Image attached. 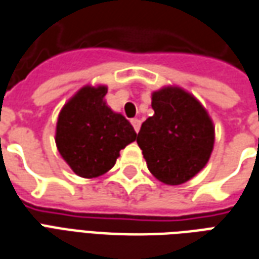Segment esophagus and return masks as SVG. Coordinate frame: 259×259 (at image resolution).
I'll use <instances>...</instances> for the list:
<instances>
[{
	"label": "esophagus",
	"mask_w": 259,
	"mask_h": 259,
	"mask_svg": "<svg viewBox=\"0 0 259 259\" xmlns=\"http://www.w3.org/2000/svg\"><path fill=\"white\" fill-rule=\"evenodd\" d=\"M132 124H133V127H135L136 133H139V130H140V126H141V120L140 119H132Z\"/></svg>",
	"instance_id": "34e87169"
}]
</instances>
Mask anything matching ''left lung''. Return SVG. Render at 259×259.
Returning <instances> with one entry per match:
<instances>
[{"label":"left lung","instance_id":"8db88e82","mask_svg":"<svg viewBox=\"0 0 259 259\" xmlns=\"http://www.w3.org/2000/svg\"><path fill=\"white\" fill-rule=\"evenodd\" d=\"M154 115L143 122L137 144L148 170L165 185L193 179L211 158L215 126L197 98L179 85L151 94Z\"/></svg>","mask_w":259,"mask_h":259}]
</instances>
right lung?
<instances>
[{"label":"right lung","instance_id":"right-lung-1","mask_svg":"<svg viewBox=\"0 0 259 259\" xmlns=\"http://www.w3.org/2000/svg\"><path fill=\"white\" fill-rule=\"evenodd\" d=\"M107 91L104 84L83 85L62 107L57 120L55 144L59 154L84 179L107 174L120 150L137 137L129 120L108 107Z\"/></svg>","mask_w":259,"mask_h":259}]
</instances>
